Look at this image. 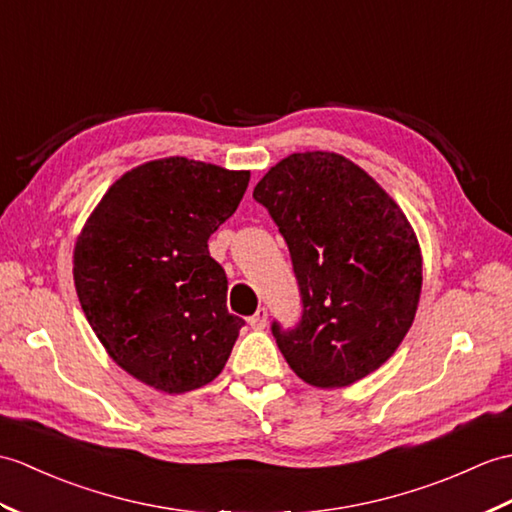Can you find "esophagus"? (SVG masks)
<instances>
[{"label": "esophagus", "mask_w": 512, "mask_h": 512, "mask_svg": "<svg viewBox=\"0 0 512 512\" xmlns=\"http://www.w3.org/2000/svg\"><path fill=\"white\" fill-rule=\"evenodd\" d=\"M266 323H268V312H266V307H259V310L248 318V325H251L253 329H264L266 327Z\"/></svg>", "instance_id": "esophagus-1"}]
</instances>
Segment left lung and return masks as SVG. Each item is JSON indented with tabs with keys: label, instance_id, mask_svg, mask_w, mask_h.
I'll use <instances>...</instances> for the list:
<instances>
[{
	"label": "left lung",
	"instance_id": "obj_1",
	"mask_svg": "<svg viewBox=\"0 0 512 512\" xmlns=\"http://www.w3.org/2000/svg\"><path fill=\"white\" fill-rule=\"evenodd\" d=\"M299 281L303 316L272 323L285 362L316 388L377 371L412 327L423 283L406 213L375 178L336 152H294L257 183Z\"/></svg>",
	"mask_w": 512,
	"mask_h": 512
}]
</instances>
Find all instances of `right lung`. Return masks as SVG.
Instances as JSON below:
<instances>
[{
	"instance_id": "add662e5",
	"label": "right lung",
	"mask_w": 512,
	"mask_h": 512,
	"mask_svg": "<svg viewBox=\"0 0 512 512\" xmlns=\"http://www.w3.org/2000/svg\"><path fill=\"white\" fill-rule=\"evenodd\" d=\"M251 172L168 157L109 187L74 248L76 292L95 336L139 382L181 395L213 382L244 320L227 310V275L209 237Z\"/></svg>"
}]
</instances>
